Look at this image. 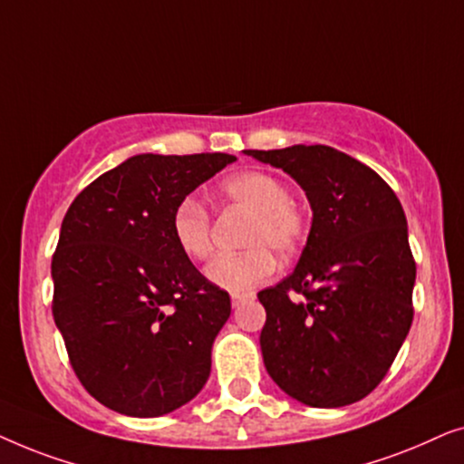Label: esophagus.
<instances>
[{
    "label": "esophagus",
    "instance_id": "esophagus-1",
    "mask_svg": "<svg viewBox=\"0 0 464 464\" xmlns=\"http://www.w3.org/2000/svg\"><path fill=\"white\" fill-rule=\"evenodd\" d=\"M246 300H253V294H232V308L243 306Z\"/></svg>",
    "mask_w": 464,
    "mask_h": 464
}]
</instances>
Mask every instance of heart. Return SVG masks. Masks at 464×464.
Masks as SVG:
<instances>
[{
	"label": "heart",
	"mask_w": 464,
	"mask_h": 464,
	"mask_svg": "<svg viewBox=\"0 0 464 464\" xmlns=\"http://www.w3.org/2000/svg\"><path fill=\"white\" fill-rule=\"evenodd\" d=\"M221 198L251 211L243 253L219 256L208 264L207 278L226 291H246L268 281L276 268L275 256L289 257L302 245L306 219L291 202L287 183L262 170H243L221 183ZM170 230L179 249L194 262H205L213 253L211 213L196 198L181 200L173 211Z\"/></svg>",
	"instance_id": "heart-1"
}]
</instances>
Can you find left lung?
Here are the masks:
<instances>
[{
	"mask_svg": "<svg viewBox=\"0 0 464 464\" xmlns=\"http://www.w3.org/2000/svg\"><path fill=\"white\" fill-rule=\"evenodd\" d=\"M246 154L294 177L313 208L295 270L257 294L266 370L310 408L351 405L386 376L414 319L401 202L376 170L329 145Z\"/></svg>",
	"mask_w": 464,
	"mask_h": 464,
	"instance_id": "obj_1",
	"label": "left lung"
}]
</instances>
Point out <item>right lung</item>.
Instances as JSON below:
<instances>
[{
  "instance_id": "right-lung-1",
  "label": "right lung",
  "mask_w": 464,
  "mask_h": 464,
  "mask_svg": "<svg viewBox=\"0 0 464 464\" xmlns=\"http://www.w3.org/2000/svg\"><path fill=\"white\" fill-rule=\"evenodd\" d=\"M230 154L132 156L75 196L53 256V314L75 376L105 408L169 414L198 395L230 295L177 246L173 211Z\"/></svg>"
}]
</instances>
